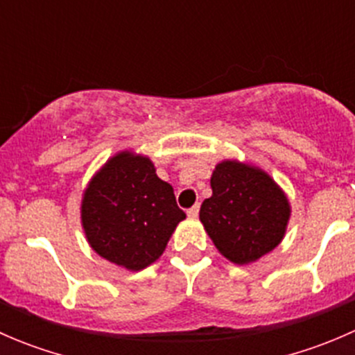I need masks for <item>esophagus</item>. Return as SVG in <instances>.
Wrapping results in <instances>:
<instances>
[{
	"mask_svg": "<svg viewBox=\"0 0 355 355\" xmlns=\"http://www.w3.org/2000/svg\"><path fill=\"white\" fill-rule=\"evenodd\" d=\"M187 214H189V218H198V214H199V204H196V206H192L191 209H187Z\"/></svg>",
	"mask_w": 355,
	"mask_h": 355,
	"instance_id": "34e87169",
	"label": "esophagus"
}]
</instances>
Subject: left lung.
I'll use <instances>...</instances> for the list:
<instances>
[{"instance_id":"1","label":"left lung","mask_w":355,"mask_h":355,"mask_svg":"<svg viewBox=\"0 0 355 355\" xmlns=\"http://www.w3.org/2000/svg\"><path fill=\"white\" fill-rule=\"evenodd\" d=\"M213 196L199 218L216 249L235 264H249L284 239L290 204L277 182L252 164L227 159L211 175Z\"/></svg>"}]
</instances>
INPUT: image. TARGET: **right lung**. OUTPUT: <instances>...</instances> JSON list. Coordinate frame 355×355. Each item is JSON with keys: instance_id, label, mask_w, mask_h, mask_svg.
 Listing matches in <instances>:
<instances>
[{"instance_id": "right-lung-1", "label": "right lung", "mask_w": 355, "mask_h": 355, "mask_svg": "<svg viewBox=\"0 0 355 355\" xmlns=\"http://www.w3.org/2000/svg\"><path fill=\"white\" fill-rule=\"evenodd\" d=\"M80 218L89 245L99 256L141 271L163 254L185 213L149 157L121 151L89 182Z\"/></svg>"}]
</instances>
